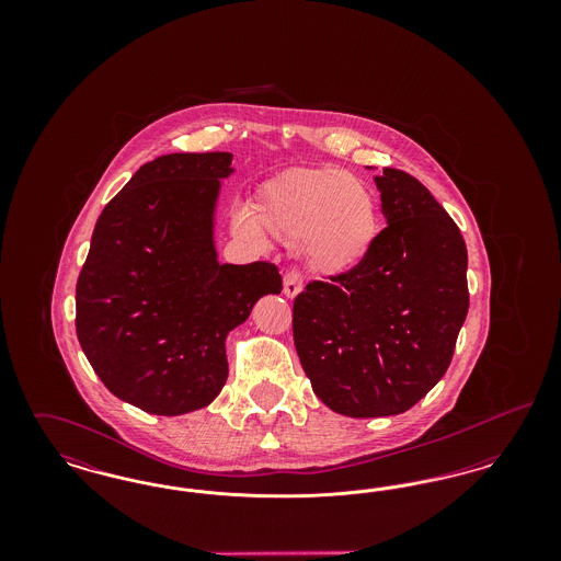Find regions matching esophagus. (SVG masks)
<instances>
[{
	"mask_svg": "<svg viewBox=\"0 0 561 561\" xmlns=\"http://www.w3.org/2000/svg\"><path fill=\"white\" fill-rule=\"evenodd\" d=\"M300 288H302V277H300V273H298L296 268L286 271V275H284V294H286L288 298H294L296 294L300 293Z\"/></svg>",
	"mask_w": 561,
	"mask_h": 561,
	"instance_id": "obj_1",
	"label": "esophagus"
}]
</instances>
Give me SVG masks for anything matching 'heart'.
Returning a JSON list of instances; mask_svg holds the SVG:
<instances>
[{"instance_id":"obj_1","label":"heart","mask_w":561,"mask_h":561,"mask_svg":"<svg viewBox=\"0 0 561 561\" xmlns=\"http://www.w3.org/2000/svg\"><path fill=\"white\" fill-rule=\"evenodd\" d=\"M240 227L252 238L261 227L279 240L298 238L307 267L336 277L370 256L380 210L373 187L351 172L290 168L263 185L254 214H240Z\"/></svg>"}]
</instances>
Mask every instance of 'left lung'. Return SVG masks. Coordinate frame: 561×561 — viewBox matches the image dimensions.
<instances>
[{
  "mask_svg": "<svg viewBox=\"0 0 561 561\" xmlns=\"http://www.w3.org/2000/svg\"><path fill=\"white\" fill-rule=\"evenodd\" d=\"M387 227L347 275L296 294L294 345L316 396L353 419L405 412L453 362L469 311L467 245L450 214L403 170L376 176Z\"/></svg>",
  "mask_w": 561,
  "mask_h": 561,
  "instance_id": "left-lung-1",
  "label": "left lung"
}]
</instances>
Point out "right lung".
Returning a JSON list of instances; mask_svg holds the SVG:
<instances>
[{"instance_id":"right-lung-1","label":"right lung","mask_w":561,"mask_h":561,"mask_svg":"<svg viewBox=\"0 0 561 561\" xmlns=\"http://www.w3.org/2000/svg\"><path fill=\"white\" fill-rule=\"evenodd\" d=\"M231 153H170L140 165L99 216L76 288L81 348L108 391L176 416L220 393L227 334L282 293L273 263L220 265L214 204Z\"/></svg>"}]
</instances>
